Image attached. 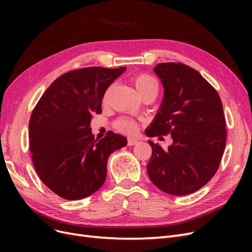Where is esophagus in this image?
<instances>
[{
  "mask_svg": "<svg viewBox=\"0 0 252 252\" xmlns=\"http://www.w3.org/2000/svg\"><path fill=\"white\" fill-rule=\"evenodd\" d=\"M136 143H138V141H136L135 139H133V138H129L128 139V146H133V145H135Z\"/></svg>",
  "mask_w": 252,
  "mask_h": 252,
  "instance_id": "34e87169",
  "label": "esophagus"
}]
</instances>
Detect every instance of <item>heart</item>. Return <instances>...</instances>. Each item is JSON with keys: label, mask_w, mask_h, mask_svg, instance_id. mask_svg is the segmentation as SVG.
Returning a JSON list of instances; mask_svg holds the SVG:
<instances>
[{"label": "heart", "mask_w": 252, "mask_h": 252, "mask_svg": "<svg viewBox=\"0 0 252 252\" xmlns=\"http://www.w3.org/2000/svg\"><path fill=\"white\" fill-rule=\"evenodd\" d=\"M133 84L136 88V90L139 91L140 94L143 96L145 94H147L149 93H156L158 94V81L151 77V75L147 73H140L136 74L133 78ZM112 88V85L107 88V90L105 91L104 96H103V101L106 103L108 101L109 94H110V90ZM114 127H116L119 131L126 133V134H133L138 130V124L135 123L134 121L129 120V119H119L116 123H114Z\"/></svg>", "instance_id": "b5f03b06"}]
</instances>
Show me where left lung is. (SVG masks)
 Segmentation results:
<instances>
[{"label": "left lung", "instance_id": "1", "mask_svg": "<svg viewBox=\"0 0 252 252\" xmlns=\"http://www.w3.org/2000/svg\"><path fill=\"white\" fill-rule=\"evenodd\" d=\"M164 87L158 112L148 136L171 134L172 145L152 148L147 172L162 191L186 195L201 189L219 169L226 146V122L217 90L199 71L182 63L154 68Z\"/></svg>", "mask_w": 252, "mask_h": 252}]
</instances>
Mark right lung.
I'll return each mask as SVG.
<instances>
[{
	"label": "right lung",
	"instance_id": "obj_1",
	"mask_svg": "<svg viewBox=\"0 0 252 252\" xmlns=\"http://www.w3.org/2000/svg\"><path fill=\"white\" fill-rule=\"evenodd\" d=\"M125 67H86L59 77L43 94L29 121V149L35 171L51 191L66 200L95 192L107 175L110 154L127 145L108 131L94 140L90 122L102 112L106 89Z\"/></svg>",
	"mask_w": 252,
	"mask_h": 252
}]
</instances>
